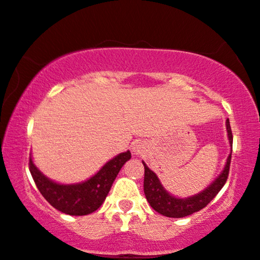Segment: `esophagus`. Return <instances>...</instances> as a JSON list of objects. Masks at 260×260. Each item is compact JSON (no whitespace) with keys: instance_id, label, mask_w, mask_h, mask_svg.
<instances>
[{"instance_id":"1","label":"esophagus","mask_w":260,"mask_h":260,"mask_svg":"<svg viewBox=\"0 0 260 260\" xmlns=\"http://www.w3.org/2000/svg\"><path fill=\"white\" fill-rule=\"evenodd\" d=\"M134 151H137V148H135V147H134Z\"/></svg>"}]
</instances>
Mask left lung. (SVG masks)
Masks as SVG:
<instances>
[{
    "label": "left lung",
    "mask_w": 260,
    "mask_h": 260,
    "mask_svg": "<svg viewBox=\"0 0 260 260\" xmlns=\"http://www.w3.org/2000/svg\"><path fill=\"white\" fill-rule=\"evenodd\" d=\"M225 125H227L229 143H231V146H233V135H232L229 119H227V122H225ZM231 159L232 153L228 155L227 162H225L223 171L221 172V174L205 190L186 198L172 196L170 192L165 190L162 185H161L157 175L153 171L149 170L147 165L142 161L144 166L143 188L148 203L150 204V207L155 211L159 212V214L164 215V216L174 218L188 216V215L193 214V212L202 210V209L210 203L211 200H214L215 196L221 191V188L223 187L225 181H227L229 166H231Z\"/></svg>",
    "instance_id": "obj_1"
}]
</instances>
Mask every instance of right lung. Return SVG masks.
<instances>
[{
    "instance_id": "right-lung-1",
    "label": "right lung",
    "mask_w": 260,
    "mask_h": 260,
    "mask_svg": "<svg viewBox=\"0 0 260 260\" xmlns=\"http://www.w3.org/2000/svg\"><path fill=\"white\" fill-rule=\"evenodd\" d=\"M131 159L129 150L118 154L88 180L77 184H59L45 177L29 156V171L43 197L57 210L73 216L92 214L104 203L117 174Z\"/></svg>"
}]
</instances>
